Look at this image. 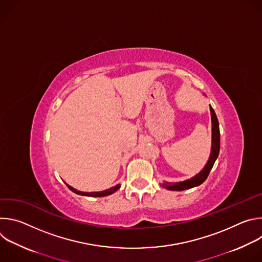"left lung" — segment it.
Masks as SVG:
<instances>
[{
	"label": "left lung",
	"instance_id": "obj_1",
	"mask_svg": "<svg viewBox=\"0 0 262 262\" xmlns=\"http://www.w3.org/2000/svg\"><path fill=\"white\" fill-rule=\"evenodd\" d=\"M210 113H211V123H212V142H211V152L209 160L203 170L197 174L196 176L192 177L191 179L184 180L181 182H176V183H170V182H163V188L171 191H183V190H188L191 188H194V186L200 185L205 181L207 178L211 168L213 167V164L219 156L220 152V128H219V121L216 118V115L214 113L213 108L210 106Z\"/></svg>",
	"mask_w": 262,
	"mask_h": 262
}]
</instances>
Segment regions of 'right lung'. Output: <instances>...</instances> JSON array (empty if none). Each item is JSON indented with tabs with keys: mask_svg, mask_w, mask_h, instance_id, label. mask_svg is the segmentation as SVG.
Returning a JSON list of instances; mask_svg holds the SVG:
<instances>
[{
	"mask_svg": "<svg viewBox=\"0 0 262 262\" xmlns=\"http://www.w3.org/2000/svg\"><path fill=\"white\" fill-rule=\"evenodd\" d=\"M67 186H68L70 191H72L73 193H76V194H78V195L89 196V197H103V196H107V195H111V194L115 193L117 190L120 189L121 185H120V184H117V185L113 186V188H111V189H108V190H105V191H102V192H92V193H84V192L78 191V190H76V189L71 188V186H69L68 184H67Z\"/></svg>",
	"mask_w": 262,
	"mask_h": 262,
	"instance_id": "1",
	"label": "right lung"
}]
</instances>
